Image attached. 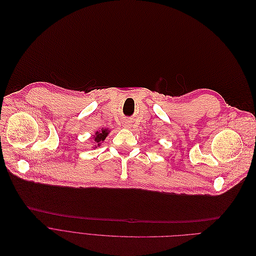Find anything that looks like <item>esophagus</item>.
<instances>
[{
  "label": "esophagus",
  "instance_id": "1",
  "mask_svg": "<svg viewBox=\"0 0 256 256\" xmlns=\"http://www.w3.org/2000/svg\"><path fill=\"white\" fill-rule=\"evenodd\" d=\"M130 126H131V123H130L129 120L125 122V123H124V127H126V128H130Z\"/></svg>",
  "mask_w": 256,
  "mask_h": 256
}]
</instances>
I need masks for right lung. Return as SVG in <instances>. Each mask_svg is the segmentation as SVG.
Wrapping results in <instances>:
<instances>
[{
  "instance_id": "add662e5",
  "label": "right lung",
  "mask_w": 256,
  "mask_h": 256,
  "mask_svg": "<svg viewBox=\"0 0 256 256\" xmlns=\"http://www.w3.org/2000/svg\"><path fill=\"white\" fill-rule=\"evenodd\" d=\"M107 134H108L107 129H102L101 132H96V133L94 142H96V146H98V147L101 144V142H103V140L106 138Z\"/></svg>"
}]
</instances>
